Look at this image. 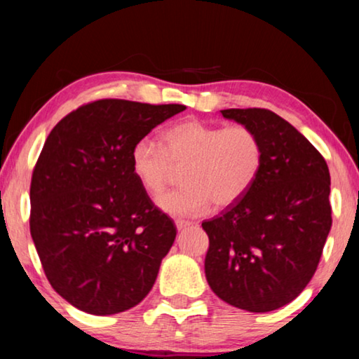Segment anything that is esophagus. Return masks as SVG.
<instances>
[{"label":"esophagus","mask_w":359,"mask_h":359,"mask_svg":"<svg viewBox=\"0 0 359 359\" xmlns=\"http://www.w3.org/2000/svg\"><path fill=\"white\" fill-rule=\"evenodd\" d=\"M175 224H176V229H178V230H184L186 227H191V225H193L191 222H188V220H181V219L176 220Z\"/></svg>","instance_id":"1"}]
</instances>
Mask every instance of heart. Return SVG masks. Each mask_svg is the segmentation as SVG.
Instances as JSON below:
<instances>
[{"label": "heart", "instance_id": "obj_1", "mask_svg": "<svg viewBox=\"0 0 359 359\" xmlns=\"http://www.w3.org/2000/svg\"><path fill=\"white\" fill-rule=\"evenodd\" d=\"M161 144L163 149L149 139L135 142L130 170L142 188L156 196L175 170L184 168L183 188L156 199L171 217H199L209 212L212 201L219 208L238 203L262 173V139L247 126L220 127L193 117L168 127Z\"/></svg>", "mask_w": 359, "mask_h": 359}]
</instances>
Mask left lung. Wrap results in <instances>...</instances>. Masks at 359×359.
<instances>
[{
	"label": "left lung",
	"mask_w": 359,
	"mask_h": 359,
	"mask_svg": "<svg viewBox=\"0 0 359 359\" xmlns=\"http://www.w3.org/2000/svg\"><path fill=\"white\" fill-rule=\"evenodd\" d=\"M263 144L257 183L203 222L204 271L215 296L248 312H271L304 291L332 227L330 173L316 147L268 109H224Z\"/></svg>",
	"instance_id": "8db88e82"
}]
</instances>
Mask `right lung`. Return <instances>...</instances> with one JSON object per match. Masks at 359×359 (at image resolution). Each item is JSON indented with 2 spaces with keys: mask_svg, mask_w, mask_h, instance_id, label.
<instances>
[{
  "mask_svg": "<svg viewBox=\"0 0 359 359\" xmlns=\"http://www.w3.org/2000/svg\"><path fill=\"white\" fill-rule=\"evenodd\" d=\"M184 109L100 100L48 134L31 181V235L48 283L73 307L112 316L154 287L176 227L132 175L130 150Z\"/></svg>",
  "mask_w": 359,
  "mask_h": 359,
  "instance_id": "right-lung-1",
  "label": "right lung"
}]
</instances>
